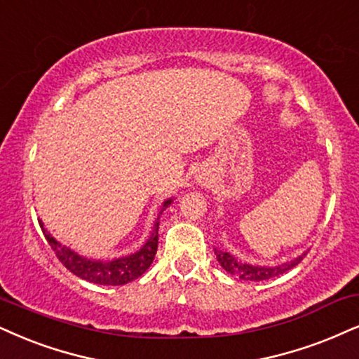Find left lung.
I'll return each mask as SVG.
<instances>
[{
	"instance_id": "1",
	"label": "left lung",
	"mask_w": 359,
	"mask_h": 359,
	"mask_svg": "<svg viewBox=\"0 0 359 359\" xmlns=\"http://www.w3.org/2000/svg\"><path fill=\"white\" fill-rule=\"evenodd\" d=\"M215 255L218 263L221 264V268L224 271H228L233 276H238L240 280L245 281H263V280H269V278L280 276V274L286 273L287 269L294 268L296 264L302 261L304 256L308 255V251H303L302 255H298L296 258L285 261L281 264H273V266H263V264H250L245 263V261L238 259L236 256L228 253V251H221L218 248H215Z\"/></svg>"
}]
</instances>
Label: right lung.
<instances>
[{"label":"right lung","instance_id":"1","mask_svg":"<svg viewBox=\"0 0 359 359\" xmlns=\"http://www.w3.org/2000/svg\"><path fill=\"white\" fill-rule=\"evenodd\" d=\"M175 201L172 198L161 205V210L158 211L156 219H154L153 231L149 234V238L146 240L143 246L140 248L135 253L128 256H119V258L113 259H93L86 258V256L76 253L69 246L63 245L61 241H57L53 234L44 228V223L39 221V226L43 229L44 238L50 243L51 250L55 251L57 259L65 264L73 274H76L81 280L95 283V285H103V286H119L126 285L136 278H140L141 274H144L146 269L151 266L154 255L158 250V228H159V216L163 215V211L166 210L171 203Z\"/></svg>","mask_w":359,"mask_h":359}]
</instances>
